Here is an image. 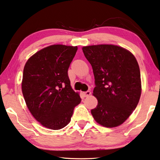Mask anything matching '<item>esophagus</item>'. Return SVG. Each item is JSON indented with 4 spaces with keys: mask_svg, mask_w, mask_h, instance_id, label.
<instances>
[{
    "mask_svg": "<svg viewBox=\"0 0 160 160\" xmlns=\"http://www.w3.org/2000/svg\"><path fill=\"white\" fill-rule=\"evenodd\" d=\"M90 94H91V92L89 91V90L84 92V95H85V97H88V96L90 95Z\"/></svg>",
    "mask_w": 160,
    "mask_h": 160,
    "instance_id": "esophagus-1",
    "label": "esophagus"
}]
</instances>
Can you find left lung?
Segmentation results:
<instances>
[{
    "instance_id": "8db88e82",
    "label": "left lung",
    "mask_w": 160,
    "mask_h": 160,
    "mask_svg": "<svg viewBox=\"0 0 160 160\" xmlns=\"http://www.w3.org/2000/svg\"><path fill=\"white\" fill-rule=\"evenodd\" d=\"M92 68L96 86L92 95L98 105L91 110L93 118L105 128L122 125L139 102L140 69L129 51L113 44L82 47Z\"/></svg>"
}]
</instances>
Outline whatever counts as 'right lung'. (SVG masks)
Returning a JSON list of instances; mask_svg holds the SVG:
<instances>
[{
  "instance_id": "right-lung-1",
  "label": "right lung",
  "mask_w": 160,
  "mask_h": 160,
  "mask_svg": "<svg viewBox=\"0 0 160 160\" xmlns=\"http://www.w3.org/2000/svg\"><path fill=\"white\" fill-rule=\"evenodd\" d=\"M77 47L53 44L30 57L23 68L22 90L26 106L35 120L58 130L68 125L79 92L70 85L68 70Z\"/></svg>"
}]
</instances>
